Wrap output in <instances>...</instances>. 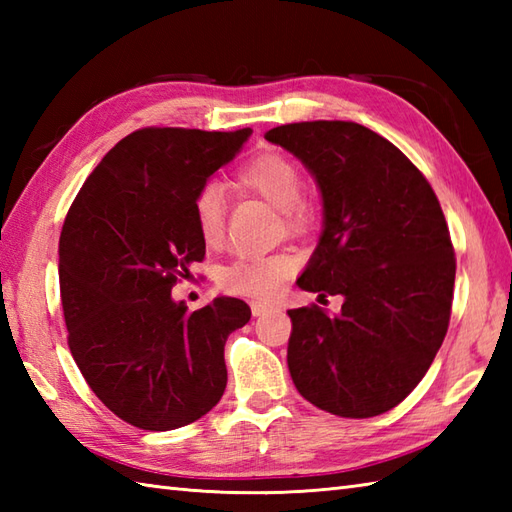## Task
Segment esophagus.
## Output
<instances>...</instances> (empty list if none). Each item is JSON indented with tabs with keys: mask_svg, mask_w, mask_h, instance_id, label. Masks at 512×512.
I'll return each instance as SVG.
<instances>
[{
	"mask_svg": "<svg viewBox=\"0 0 512 512\" xmlns=\"http://www.w3.org/2000/svg\"><path fill=\"white\" fill-rule=\"evenodd\" d=\"M273 310V306L270 303H264V301H253L250 303V312H253V317H264L266 312Z\"/></svg>",
	"mask_w": 512,
	"mask_h": 512,
	"instance_id": "34e87169",
	"label": "esophagus"
}]
</instances>
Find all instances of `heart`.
Instances as JSON below:
<instances>
[{"label":"heart","instance_id":"obj_1","mask_svg":"<svg viewBox=\"0 0 512 512\" xmlns=\"http://www.w3.org/2000/svg\"><path fill=\"white\" fill-rule=\"evenodd\" d=\"M237 182L244 189L257 193L273 209L286 213L290 224L306 222V209L301 200V171L284 154L257 156L239 171ZM193 217L198 233L206 246H217L224 237L226 222V195L220 184H206L193 200ZM297 259L288 253H255L239 255L222 268L220 284L228 292L244 297L268 299L284 286V281L295 273Z\"/></svg>","mask_w":512,"mask_h":512}]
</instances>
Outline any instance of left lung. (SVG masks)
I'll return each instance as SVG.
<instances>
[{
    "label": "left lung",
    "instance_id": "1",
    "mask_svg": "<svg viewBox=\"0 0 512 512\" xmlns=\"http://www.w3.org/2000/svg\"><path fill=\"white\" fill-rule=\"evenodd\" d=\"M266 140L310 171L323 231L297 279L341 295L339 314L288 310V369L299 394L341 418L405 400L449 328L455 257L427 178L387 138L345 121L279 125Z\"/></svg>",
    "mask_w": 512,
    "mask_h": 512
}]
</instances>
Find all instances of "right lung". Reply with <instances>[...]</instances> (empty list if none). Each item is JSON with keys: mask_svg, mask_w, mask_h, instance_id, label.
Returning <instances> with one entry per match:
<instances>
[{"mask_svg": "<svg viewBox=\"0 0 512 512\" xmlns=\"http://www.w3.org/2000/svg\"><path fill=\"white\" fill-rule=\"evenodd\" d=\"M253 129L145 127L107 151L76 195L59 239L68 345L118 418L147 431L195 422L226 389L224 343L244 328L242 299L195 312L171 288L204 259L193 200Z\"/></svg>", "mask_w": 512, "mask_h": 512, "instance_id": "right-lung-1", "label": "right lung"}]
</instances>
